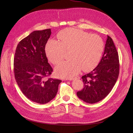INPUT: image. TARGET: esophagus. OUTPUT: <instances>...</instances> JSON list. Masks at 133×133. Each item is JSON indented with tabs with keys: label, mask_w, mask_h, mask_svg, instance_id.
I'll return each instance as SVG.
<instances>
[{
	"label": "esophagus",
	"mask_w": 133,
	"mask_h": 133,
	"mask_svg": "<svg viewBox=\"0 0 133 133\" xmlns=\"http://www.w3.org/2000/svg\"><path fill=\"white\" fill-rule=\"evenodd\" d=\"M80 79V77H79V76H75V77L69 78V80H74V79Z\"/></svg>",
	"instance_id": "esophagus-1"
}]
</instances>
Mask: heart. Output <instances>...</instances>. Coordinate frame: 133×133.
Wrapping results in <instances>:
<instances>
[{
    "instance_id": "b5f03b06",
    "label": "heart",
    "mask_w": 133,
    "mask_h": 133,
    "mask_svg": "<svg viewBox=\"0 0 133 133\" xmlns=\"http://www.w3.org/2000/svg\"><path fill=\"white\" fill-rule=\"evenodd\" d=\"M58 38L59 42L51 39L45 45L46 56L52 63H59L63 59L65 50H71V60L60 63L55 67L58 76L70 78L83 68L88 71L98 65L104 49V42L99 35L70 28L60 32Z\"/></svg>"
}]
</instances>
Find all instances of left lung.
Returning a JSON list of instances; mask_svg holds the SVG:
<instances>
[{"mask_svg":"<svg viewBox=\"0 0 133 133\" xmlns=\"http://www.w3.org/2000/svg\"><path fill=\"white\" fill-rule=\"evenodd\" d=\"M119 73L118 53L112 39L108 35L101 60L94 70L82 76L84 88L76 92V95L87 103L100 102L109 94Z\"/></svg>","mask_w":133,"mask_h":133,"instance_id":"1","label":"left lung"}]
</instances>
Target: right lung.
<instances>
[{
    "mask_svg": "<svg viewBox=\"0 0 133 133\" xmlns=\"http://www.w3.org/2000/svg\"><path fill=\"white\" fill-rule=\"evenodd\" d=\"M51 29L36 30L20 42L14 58L15 78L26 98L39 104H46L57 94L62 80L48 78L53 69L48 62L45 45Z\"/></svg>",
    "mask_w": 133,
    "mask_h": 133,
    "instance_id": "1",
    "label": "right lung"
}]
</instances>
